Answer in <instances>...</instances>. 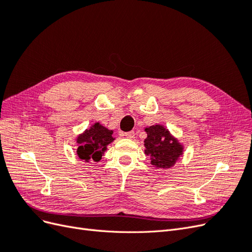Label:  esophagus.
<instances>
[{
    "label": "esophagus",
    "mask_w": 252,
    "mask_h": 252,
    "mask_svg": "<svg viewBox=\"0 0 252 252\" xmlns=\"http://www.w3.org/2000/svg\"><path fill=\"white\" fill-rule=\"evenodd\" d=\"M124 135L126 136L127 139L133 140V139H134V136H135V133H134V131H129V132H125V133H124Z\"/></svg>",
    "instance_id": "esophagus-1"
}]
</instances>
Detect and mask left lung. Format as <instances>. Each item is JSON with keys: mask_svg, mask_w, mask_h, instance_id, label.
<instances>
[{"mask_svg": "<svg viewBox=\"0 0 252 252\" xmlns=\"http://www.w3.org/2000/svg\"><path fill=\"white\" fill-rule=\"evenodd\" d=\"M147 138L144 141L145 155L156 168L169 169L184 154V146L163 125L156 124L145 128Z\"/></svg>", "mask_w": 252, "mask_h": 252, "instance_id": "obj_1", "label": "left lung"}]
</instances>
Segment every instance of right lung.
I'll return each mask as SVG.
<instances>
[{
  "instance_id": "right-lung-1",
  "label": "right lung",
  "mask_w": 252,
  "mask_h": 252,
  "mask_svg": "<svg viewBox=\"0 0 252 252\" xmlns=\"http://www.w3.org/2000/svg\"><path fill=\"white\" fill-rule=\"evenodd\" d=\"M113 130L101 125L98 122L91 125L77 136V154L84 162H98L107 150V146L114 141Z\"/></svg>"
}]
</instances>
